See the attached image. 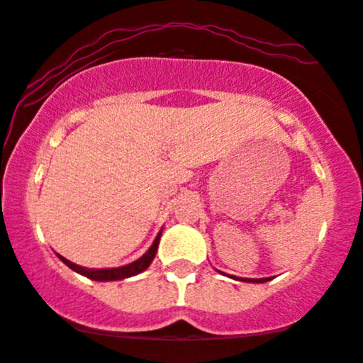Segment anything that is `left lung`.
I'll list each match as a JSON object with an SVG mask.
<instances>
[{"label": "left lung", "mask_w": 363, "mask_h": 363, "mask_svg": "<svg viewBox=\"0 0 363 363\" xmlns=\"http://www.w3.org/2000/svg\"><path fill=\"white\" fill-rule=\"evenodd\" d=\"M220 272V270H218ZM223 274V272H221ZM231 279H235V281H242V282H253V284H262V282H267L270 281V277H264V279H247V277H235V276H230Z\"/></svg>", "instance_id": "left-lung-1"}]
</instances>
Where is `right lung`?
Returning <instances> with one entry per match:
<instances>
[{
    "instance_id": "right-lung-1",
    "label": "right lung",
    "mask_w": 363,
    "mask_h": 363,
    "mask_svg": "<svg viewBox=\"0 0 363 363\" xmlns=\"http://www.w3.org/2000/svg\"><path fill=\"white\" fill-rule=\"evenodd\" d=\"M160 235H162V230L157 233V237L154 240V243H152V247L148 248V250L143 253L140 259H137L132 264H126V265H121V267H113V269H87V267H81V265L74 264V262L64 259L62 255H59L57 253V257H59L60 260L64 262L65 265H67L69 269H72L74 272L81 274V276H84L87 279H91V281H99V282H108V281H121V279H128V277H133L137 276V274L143 272V270L148 269V265L152 264V260H154L155 253H157V248H159V242H160Z\"/></svg>"
}]
</instances>
